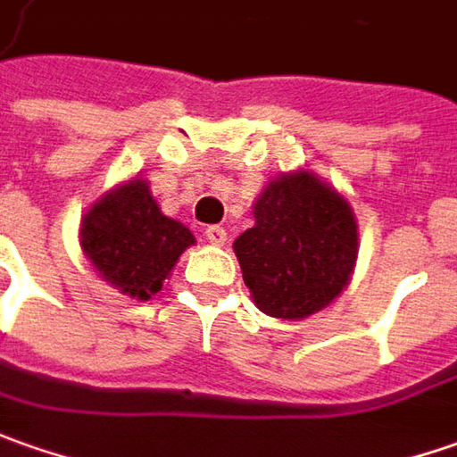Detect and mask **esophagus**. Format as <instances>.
I'll list each match as a JSON object with an SVG mask.
<instances>
[{"label": "esophagus", "instance_id": "obj_1", "mask_svg": "<svg viewBox=\"0 0 457 457\" xmlns=\"http://www.w3.org/2000/svg\"><path fill=\"white\" fill-rule=\"evenodd\" d=\"M207 243H212V245H225L228 243V229L225 228H220V225H212V228H207Z\"/></svg>", "mask_w": 457, "mask_h": 457}]
</instances>
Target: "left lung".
Returning <instances> with one entry per match:
<instances>
[{
    "mask_svg": "<svg viewBox=\"0 0 457 457\" xmlns=\"http://www.w3.org/2000/svg\"><path fill=\"white\" fill-rule=\"evenodd\" d=\"M255 225L232 250L255 306L301 321L352 283L359 225L349 199L308 169L280 171L253 204Z\"/></svg>",
    "mask_w": 457,
    "mask_h": 457,
    "instance_id": "obj_1",
    "label": "left lung"
}]
</instances>
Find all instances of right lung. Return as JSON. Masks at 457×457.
Wrapping results in <instances>:
<instances>
[{
  "mask_svg": "<svg viewBox=\"0 0 457 457\" xmlns=\"http://www.w3.org/2000/svg\"><path fill=\"white\" fill-rule=\"evenodd\" d=\"M195 243L192 229L162 212L149 181L138 174L103 192L80 220V250L93 270L136 301L162 291L181 253Z\"/></svg>",
  "mask_w": 457,
  "mask_h": 457,
  "instance_id": "right-lung-1",
  "label": "right lung"
}]
</instances>
